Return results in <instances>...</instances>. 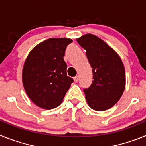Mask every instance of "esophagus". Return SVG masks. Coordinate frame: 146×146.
Segmentation results:
<instances>
[{
	"mask_svg": "<svg viewBox=\"0 0 146 146\" xmlns=\"http://www.w3.org/2000/svg\"><path fill=\"white\" fill-rule=\"evenodd\" d=\"M78 80H79V77H78V76H75V77H74V81L75 82H77V81H78Z\"/></svg>",
	"mask_w": 146,
	"mask_h": 146,
	"instance_id": "esophagus-1",
	"label": "esophagus"
}]
</instances>
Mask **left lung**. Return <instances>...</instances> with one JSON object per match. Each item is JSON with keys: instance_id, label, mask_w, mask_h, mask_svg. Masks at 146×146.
<instances>
[{"instance_id": "left-lung-1", "label": "left lung", "mask_w": 146, "mask_h": 146, "mask_svg": "<svg viewBox=\"0 0 146 146\" xmlns=\"http://www.w3.org/2000/svg\"><path fill=\"white\" fill-rule=\"evenodd\" d=\"M86 50L92 67V84L84 89L88 104L96 111L111 108L121 99L125 86L126 74L123 62L112 47L95 35L87 33L77 38Z\"/></svg>"}]
</instances>
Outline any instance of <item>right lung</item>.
Returning a JSON list of instances; mask_svg holds the SVG:
<instances>
[{"label":"right lung","mask_w":146,"mask_h":146,"mask_svg":"<svg viewBox=\"0 0 146 146\" xmlns=\"http://www.w3.org/2000/svg\"><path fill=\"white\" fill-rule=\"evenodd\" d=\"M71 38H51L33 47L25 59L22 80L28 97L36 105L51 110L61 104L73 82L64 60Z\"/></svg>","instance_id":"add662e5"}]
</instances>
